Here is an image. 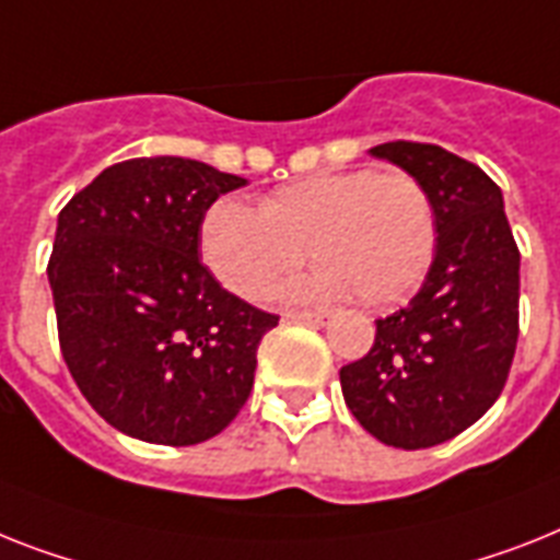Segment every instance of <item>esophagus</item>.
Returning a JSON list of instances; mask_svg holds the SVG:
<instances>
[{"mask_svg": "<svg viewBox=\"0 0 560 560\" xmlns=\"http://www.w3.org/2000/svg\"><path fill=\"white\" fill-rule=\"evenodd\" d=\"M285 320L294 323H312V326H323V323L329 320V312H306V308H291V312L283 314Z\"/></svg>", "mask_w": 560, "mask_h": 560, "instance_id": "1", "label": "esophagus"}]
</instances>
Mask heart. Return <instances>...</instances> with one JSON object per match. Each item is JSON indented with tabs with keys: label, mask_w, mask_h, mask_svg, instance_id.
Masks as SVG:
<instances>
[{
	"label": "heart",
	"mask_w": 560,
	"mask_h": 560,
	"mask_svg": "<svg viewBox=\"0 0 560 560\" xmlns=\"http://www.w3.org/2000/svg\"><path fill=\"white\" fill-rule=\"evenodd\" d=\"M308 257L312 277L285 294L395 303L423 280L438 248L429 188L409 171H335L275 188L257 206L220 197L200 223L208 271L243 300H262Z\"/></svg>",
	"instance_id": "1"
}]
</instances>
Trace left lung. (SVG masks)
<instances>
[{
  "mask_svg": "<svg viewBox=\"0 0 560 560\" xmlns=\"http://www.w3.org/2000/svg\"><path fill=\"white\" fill-rule=\"evenodd\" d=\"M429 188L435 260L400 312L381 317L366 358L340 369L346 406L395 450H427L469 429L503 392L518 346L521 252L501 188L475 163L429 142H383Z\"/></svg>",
  "mask_w": 560,
  "mask_h": 560,
  "instance_id": "8db88e82",
  "label": "left lung"
}]
</instances>
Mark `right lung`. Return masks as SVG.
<instances>
[{"mask_svg": "<svg viewBox=\"0 0 560 560\" xmlns=\"http://www.w3.org/2000/svg\"><path fill=\"white\" fill-rule=\"evenodd\" d=\"M246 179L183 156L110 165L59 211L48 280L59 349L85 400L125 435L191 446L246 406L277 314L200 260L208 206Z\"/></svg>", "mask_w": 560, "mask_h": 560, "instance_id": "add662e5", "label": "right lung"}]
</instances>
